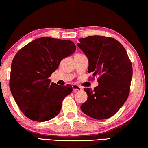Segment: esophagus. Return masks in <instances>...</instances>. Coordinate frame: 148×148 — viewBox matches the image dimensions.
Instances as JSON below:
<instances>
[{"mask_svg": "<svg viewBox=\"0 0 148 148\" xmlns=\"http://www.w3.org/2000/svg\"><path fill=\"white\" fill-rule=\"evenodd\" d=\"M72 87H73V92H78V91H82V88H81L80 86H79L76 84H73L72 86Z\"/></svg>", "mask_w": 148, "mask_h": 148, "instance_id": "1", "label": "esophagus"}]
</instances>
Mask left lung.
Listing matches in <instances>:
<instances>
[{
    "label": "left lung",
    "mask_w": 148,
    "mask_h": 148,
    "mask_svg": "<svg viewBox=\"0 0 148 148\" xmlns=\"http://www.w3.org/2000/svg\"><path fill=\"white\" fill-rule=\"evenodd\" d=\"M77 46L87 56L88 72L99 76L94 90L85 88L88 100L81 110L98 120L116 114L125 104L130 92L132 64L126 50L116 40L102 36H91L79 40Z\"/></svg>",
    "instance_id": "left-lung-1"
}]
</instances>
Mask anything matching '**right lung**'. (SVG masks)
Returning a JSON list of instances; mask_svg holds the SVG:
<instances>
[{
    "label": "right lung",
    "mask_w": 148,
    "mask_h": 148,
    "mask_svg": "<svg viewBox=\"0 0 148 148\" xmlns=\"http://www.w3.org/2000/svg\"><path fill=\"white\" fill-rule=\"evenodd\" d=\"M71 40L42 37L33 40L15 54L11 63L9 87L24 115L34 121H49L58 114L64 98L73 91L49 77L62 58L75 52Z\"/></svg>",
    "instance_id": "1"
}]
</instances>
